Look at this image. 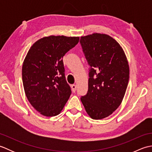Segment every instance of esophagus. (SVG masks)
Segmentation results:
<instances>
[{"instance_id":"34e87169","label":"esophagus","mask_w":152,"mask_h":152,"mask_svg":"<svg viewBox=\"0 0 152 152\" xmlns=\"http://www.w3.org/2000/svg\"><path fill=\"white\" fill-rule=\"evenodd\" d=\"M76 84H72V86H71V88H72V91L74 93L76 91Z\"/></svg>"}]
</instances>
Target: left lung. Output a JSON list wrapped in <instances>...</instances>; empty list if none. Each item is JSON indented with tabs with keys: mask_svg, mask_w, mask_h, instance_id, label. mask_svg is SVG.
<instances>
[{
	"mask_svg": "<svg viewBox=\"0 0 152 152\" xmlns=\"http://www.w3.org/2000/svg\"><path fill=\"white\" fill-rule=\"evenodd\" d=\"M83 53L89 65L88 91L81 101L92 119L111 115L121 104L129 79V67L124 50L107 34L82 37Z\"/></svg>",
	"mask_w": 152,
	"mask_h": 152,
	"instance_id": "left-lung-1",
	"label": "left lung"
}]
</instances>
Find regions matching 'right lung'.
Returning a JSON list of instances; mask_svg holds the SVG:
<instances>
[{
  "label": "right lung",
  "instance_id": "1",
  "mask_svg": "<svg viewBox=\"0 0 152 152\" xmlns=\"http://www.w3.org/2000/svg\"><path fill=\"white\" fill-rule=\"evenodd\" d=\"M79 37L50 36L37 41L22 66L23 84L31 104L43 115L56 116L71 94L63 57L78 43Z\"/></svg>",
  "mask_w": 152,
  "mask_h": 152
}]
</instances>
